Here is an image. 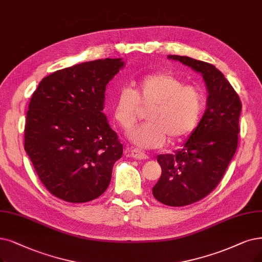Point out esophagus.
<instances>
[{
    "mask_svg": "<svg viewBox=\"0 0 262 262\" xmlns=\"http://www.w3.org/2000/svg\"><path fill=\"white\" fill-rule=\"evenodd\" d=\"M130 154H131V157H132L133 159H138V160H146V159H148V156L146 155L145 152L139 150V149H131Z\"/></svg>",
    "mask_w": 262,
    "mask_h": 262,
    "instance_id": "34e87169",
    "label": "esophagus"
}]
</instances>
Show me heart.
Wrapping results in <instances>:
<instances>
[{
	"mask_svg": "<svg viewBox=\"0 0 262 262\" xmlns=\"http://www.w3.org/2000/svg\"><path fill=\"white\" fill-rule=\"evenodd\" d=\"M141 108L147 122L128 132L129 141L141 149L160 148L170 138L177 142L189 135L201 119L204 97L201 90L185 86L171 73L161 72L134 81L118 90L112 113L121 128L130 129L137 122Z\"/></svg>",
	"mask_w": 262,
	"mask_h": 262,
	"instance_id": "heart-1",
	"label": "heart"
}]
</instances>
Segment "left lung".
I'll return each mask as SVG.
<instances>
[{
    "label": "left lung",
    "mask_w": 262,
    "mask_h": 262,
    "mask_svg": "<svg viewBox=\"0 0 262 262\" xmlns=\"http://www.w3.org/2000/svg\"><path fill=\"white\" fill-rule=\"evenodd\" d=\"M200 73L207 90L206 111L182 148L159 155L161 176L152 194L169 206L194 203L215 189L237 147L242 104L223 73L213 64L185 56L169 55Z\"/></svg>",
    "instance_id": "left-lung-1"
}]
</instances>
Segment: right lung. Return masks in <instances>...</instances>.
Masks as SVG:
<instances>
[{
    "label": "right lung",
    "instance_id": "obj_1",
    "mask_svg": "<svg viewBox=\"0 0 262 262\" xmlns=\"http://www.w3.org/2000/svg\"><path fill=\"white\" fill-rule=\"evenodd\" d=\"M123 68L121 58H106L62 69L41 79L31 98L25 149L61 200L88 202L107 189L122 144L103 113L104 92Z\"/></svg>",
    "mask_w": 262,
    "mask_h": 262
}]
</instances>
